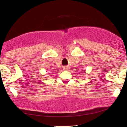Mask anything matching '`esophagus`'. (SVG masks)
<instances>
[{"label": "esophagus", "instance_id": "esophagus-1", "mask_svg": "<svg viewBox=\"0 0 127 127\" xmlns=\"http://www.w3.org/2000/svg\"><path fill=\"white\" fill-rule=\"evenodd\" d=\"M64 69H67V67H64Z\"/></svg>", "mask_w": 127, "mask_h": 127}]
</instances>
